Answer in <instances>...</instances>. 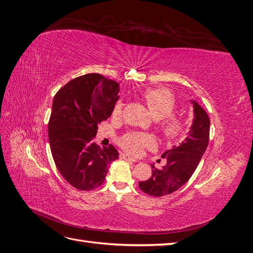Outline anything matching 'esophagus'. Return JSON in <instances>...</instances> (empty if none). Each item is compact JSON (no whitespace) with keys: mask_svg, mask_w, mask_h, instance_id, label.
Wrapping results in <instances>:
<instances>
[{"mask_svg":"<svg viewBox=\"0 0 253 253\" xmlns=\"http://www.w3.org/2000/svg\"><path fill=\"white\" fill-rule=\"evenodd\" d=\"M120 157H121L122 159H125V160H129V162H133V163L138 162V160H137L136 158H133V157L128 156V155H126V154H124V153H122V154H120Z\"/></svg>","mask_w":253,"mask_h":253,"instance_id":"esophagus-1","label":"esophagus"}]
</instances>
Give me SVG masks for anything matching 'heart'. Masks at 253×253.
<instances>
[{"mask_svg":"<svg viewBox=\"0 0 253 253\" xmlns=\"http://www.w3.org/2000/svg\"><path fill=\"white\" fill-rule=\"evenodd\" d=\"M143 99L153 116L160 119L159 131L165 139L174 142L186 135L188 131L186 120L173 114L176 109V100L171 91L165 88H149L144 90ZM122 112L124 103L118 100L114 105L112 116L119 118ZM119 143L126 152L133 155H138L145 148H152L155 144V139L150 134L129 132L121 137Z\"/></svg>","mask_w":253,"mask_h":253,"instance_id":"obj_1","label":"heart"}]
</instances>
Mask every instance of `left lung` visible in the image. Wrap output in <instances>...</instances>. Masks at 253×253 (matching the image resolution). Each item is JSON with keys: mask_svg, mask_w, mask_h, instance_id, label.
Listing matches in <instances>:
<instances>
[{"mask_svg": "<svg viewBox=\"0 0 253 253\" xmlns=\"http://www.w3.org/2000/svg\"><path fill=\"white\" fill-rule=\"evenodd\" d=\"M193 104L194 120L186 140L164 153L167 165L163 169L152 165L151 177L138 183L142 192L156 197L171 194L185 185L196 170L209 143L210 119L200 104L195 101Z\"/></svg>", "mask_w": 253, "mask_h": 253, "instance_id": "8db88e82", "label": "left lung"}]
</instances>
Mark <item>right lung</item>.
Wrapping results in <instances>:
<instances>
[{
    "label": "right lung",
    "instance_id": "obj_1",
    "mask_svg": "<svg viewBox=\"0 0 253 253\" xmlns=\"http://www.w3.org/2000/svg\"><path fill=\"white\" fill-rule=\"evenodd\" d=\"M119 84L100 74L71 80L58 90L48 121L50 151L63 178L80 191L100 187L109 165L119 156L111 144L95 142L98 124L108 119L118 100Z\"/></svg>",
    "mask_w": 253,
    "mask_h": 253
}]
</instances>
